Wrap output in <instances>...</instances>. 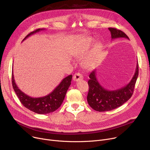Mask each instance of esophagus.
I'll return each mask as SVG.
<instances>
[{"mask_svg":"<svg viewBox=\"0 0 150 150\" xmlns=\"http://www.w3.org/2000/svg\"><path fill=\"white\" fill-rule=\"evenodd\" d=\"M83 79V75L80 73H76L73 76V80L75 81H78Z\"/></svg>","mask_w":150,"mask_h":150,"instance_id":"34e87169","label":"esophagus"}]
</instances>
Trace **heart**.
<instances>
[{
  "instance_id": "obj_1",
  "label": "heart",
  "mask_w": 150,
  "mask_h": 150,
  "mask_svg": "<svg viewBox=\"0 0 150 150\" xmlns=\"http://www.w3.org/2000/svg\"><path fill=\"white\" fill-rule=\"evenodd\" d=\"M93 42L94 40L92 38H87L78 43L74 50L73 54L76 58H81L86 55L81 62L83 67L86 69H92L97 66L103 49V45L98 42L94 44L89 52Z\"/></svg>"
}]
</instances>
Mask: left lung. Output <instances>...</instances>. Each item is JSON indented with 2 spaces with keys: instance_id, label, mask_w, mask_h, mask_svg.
Returning a JSON list of instances; mask_svg holds the SVG:
<instances>
[{
  "instance_id": "left-lung-1",
  "label": "left lung",
  "mask_w": 150,
  "mask_h": 150,
  "mask_svg": "<svg viewBox=\"0 0 150 150\" xmlns=\"http://www.w3.org/2000/svg\"><path fill=\"white\" fill-rule=\"evenodd\" d=\"M108 29L111 31L112 39L120 38L129 39L128 36L120 30L115 28H109ZM138 75L139 65L137 62L134 75L128 84L119 89L109 91L100 84L96 77V70H93L89 75L90 79L88 81L89 88L87 97L88 104L93 109L98 112L111 111L120 107L131 97Z\"/></svg>"
}]
</instances>
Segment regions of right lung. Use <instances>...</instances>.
Returning <instances> with one entry per match:
<instances>
[{"mask_svg": "<svg viewBox=\"0 0 150 150\" xmlns=\"http://www.w3.org/2000/svg\"><path fill=\"white\" fill-rule=\"evenodd\" d=\"M44 30L39 28L30 33L23 39L31 35H33L39 31ZM72 75H70L64 78L59 84L50 93L44 97L33 98L31 97L21 91L17 86L14 79L13 71H12V85L14 92L16 93L21 103L30 111L39 114H45L56 111L61 105L64 100L66 92L70 86Z\"/></svg>", "mask_w": 150, "mask_h": 150, "instance_id": "add662e5", "label": "right lung"}]
</instances>
